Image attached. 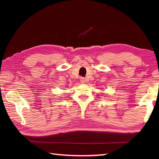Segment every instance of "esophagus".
<instances>
[{"instance_id": "1", "label": "esophagus", "mask_w": 159, "mask_h": 159, "mask_svg": "<svg viewBox=\"0 0 159 159\" xmlns=\"http://www.w3.org/2000/svg\"><path fill=\"white\" fill-rule=\"evenodd\" d=\"M80 82H81V83H85V79L83 77H80Z\"/></svg>"}]
</instances>
